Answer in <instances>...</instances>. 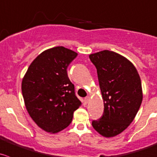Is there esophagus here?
Returning a JSON list of instances; mask_svg holds the SVG:
<instances>
[{
    "instance_id": "esophagus-1",
    "label": "esophagus",
    "mask_w": 157,
    "mask_h": 157,
    "mask_svg": "<svg viewBox=\"0 0 157 157\" xmlns=\"http://www.w3.org/2000/svg\"><path fill=\"white\" fill-rule=\"evenodd\" d=\"M89 100H90V97H85V98H84V100H83V102H84V103H85V104H86V103H87L88 102H89Z\"/></svg>"
}]
</instances>
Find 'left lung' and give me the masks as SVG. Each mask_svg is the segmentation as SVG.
Wrapping results in <instances>:
<instances>
[{
	"label": "left lung",
	"mask_w": 157,
	"mask_h": 157,
	"mask_svg": "<svg viewBox=\"0 0 157 157\" xmlns=\"http://www.w3.org/2000/svg\"><path fill=\"white\" fill-rule=\"evenodd\" d=\"M97 68L104 103L103 116L92 121L95 130L105 137L120 134L136 117L143 100L139 74L133 63L113 51L89 56Z\"/></svg>",
	"instance_id": "8db88e82"
}]
</instances>
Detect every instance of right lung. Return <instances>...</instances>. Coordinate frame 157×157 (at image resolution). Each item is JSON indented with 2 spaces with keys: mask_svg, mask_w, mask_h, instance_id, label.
<instances>
[{
  "mask_svg": "<svg viewBox=\"0 0 157 157\" xmlns=\"http://www.w3.org/2000/svg\"><path fill=\"white\" fill-rule=\"evenodd\" d=\"M77 56L63 47L47 50L30 63L22 80L27 112L38 127L48 133L67 127L74 112L81 105L67 71Z\"/></svg>",
  "mask_w": 157,
  "mask_h": 157,
  "instance_id": "obj_1",
  "label": "right lung"
}]
</instances>
